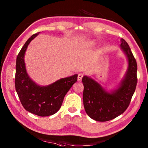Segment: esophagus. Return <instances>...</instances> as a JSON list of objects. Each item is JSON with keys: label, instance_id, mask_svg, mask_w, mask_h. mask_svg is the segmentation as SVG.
Listing matches in <instances>:
<instances>
[{"label": "esophagus", "instance_id": "34e87169", "mask_svg": "<svg viewBox=\"0 0 148 148\" xmlns=\"http://www.w3.org/2000/svg\"><path fill=\"white\" fill-rule=\"evenodd\" d=\"M84 74L82 73H79L78 74V76H77V81H82V78L83 77Z\"/></svg>", "mask_w": 148, "mask_h": 148}]
</instances>
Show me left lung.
Here are the masks:
<instances>
[{
    "mask_svg": "<svg viewBox=\"0 0 148 148\" xmlns=\"http://www.w3.org/2000/svg\"><path fill=\"white\" fill-rule=\"evenodd\" d=\"M121 47L127 56L128 69L117 90L108 93L92 78L83 77L84 108L87 114L94 120L108 121L123 114L129 106L136 90L137 83L136 60L123 39H121Z\"/></svg>",
    "mask_w": 148,
    "mask_h": 148,
    "instance_id": "1",
    "label": "left lung"
}]
</instances>
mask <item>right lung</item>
I'll use <instances>...</instances> for the list:
<instances>
[{"label": "right lung", "mask_w": 148, "mask_h": 148, "mask_svg": "<svg viewBox=\"0 0 148 148\" xmlns=\"http://www.w3.org/2000/svg\"><path fill=\"white\" fill-rule=\"evenodd\" d=\"M36 33L25 43L16 58L15 88L22 106L27 111L40 116L55 114L61 108L64 97L77 80V75L62 78L47 86H40L27 73L24 55L28 45L38 35Z\"/></svg>", "instance_id": "right-lung-1"}]
</instances>
